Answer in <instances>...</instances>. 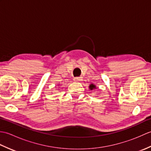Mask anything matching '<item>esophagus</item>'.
<instances>
[{
    "mask_svg": "<svg viewBox=\"0 0 151 151\" xmlns=\"http://www.w3.org/2000/svg\"><path fill=\"white\" fill-rule=\"evenodd\" d=\"M82 81V77H75L74 78V81L75 82H79Z\"/></svg>",
    "mask_w": 151,
    "mask_h": 151,
    "instance_id": "1",
    "label": "esophagus"
}]
</instances>
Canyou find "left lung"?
Instances as JSON below:
<instances>
[{"mask_svg": "<svg viewBox=\"0 0 151 151\" xmlns=\"http://www.w3.org/2000/svg\"><path fill=\"white\" fill-rule=\"evenodd\" d=\"M94 88H95V85H93V84H91L90 86H89V89H91V90H92L93 89H94Z\"/></svg>", "mask_w": 151, "mask_h": 151, "instance_id": "1", "label": "left lung"}]
</instances>
